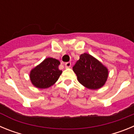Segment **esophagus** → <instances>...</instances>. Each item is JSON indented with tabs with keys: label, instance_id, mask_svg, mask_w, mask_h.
Wrapping results in <instances>:
<instances>
[{
	"label": "esophagus",
	"instance_id": "1",
	"mask_svg": "<svg viewBox=\"0 0 134 134\" xmlns=\"http://www.w3.org/2000/svg\"><path fill=\"white\" fill-rule=\"evenodd\" d=\"M70 66H71V63L70 62H66V63L64 64V66L66 68H70Z\"/></svg>",
	"mask_w": 134,
	"mask_h": 134
}]
</instances>
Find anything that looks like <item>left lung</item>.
<instances>
[{
	"mask_svg": "<svg viewBox=\"0 0 134 134\" xmlns=\"http://www.w3.org/2000/svg\"><path fill=\"white\" fill-rule=\"evenodd\" d=\"M78 81L85 87L97 90L105 85L109 76L108 68L87 53L81 54L73 67Z\"/></svg>",
	"mask_w": 134,
	"mask_h": 134,
	"instance_id": "1",
	"label": "left lung"
}]
</instances>
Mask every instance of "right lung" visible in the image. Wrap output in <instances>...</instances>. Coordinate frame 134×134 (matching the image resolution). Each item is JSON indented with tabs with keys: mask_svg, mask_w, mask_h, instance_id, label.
Wrapping results in <instances>:
<instances>
[{
	"mask_svg": "<svg viewBox=\"0 0 134 134\" xmlns=\"http://www.w3.org/2000/svg\"><path fill=\"white\" fill-rule=\"evenodd\" d=\"M60 62L53 58H47L30 71L32 85L37 88H48L57 82L62 71L58 69Z\"/></svg>",
	"mask_w": 134,
	"mask_h": 134,
	"instance_id": "right-lung-1",
	"label": "right lung"
}]
</instances>
